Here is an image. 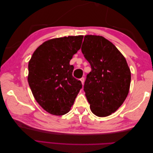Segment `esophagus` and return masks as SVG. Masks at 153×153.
<instances>
[{
  "label": "esophagus",
  "mask_w": 153,
  "mask_h": 153,
  "mask_svg": "<svg viewBox=\"0 0 153 153\" xmlns=\"http://www.w3.org/2000/svg\"><path fill=\"white\" fill-rule=\"evenodd\" d=\"M80 81H81V82H82V85H84V78H80Z\"/></svg>",
  "instance_id": "obj_1"
}]
</instances>
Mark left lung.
<instances>
[{"label":"left lung","instance_id":"1","mask_svg":"<svg viewBox=\"0 0 153 153\" xmlns=\"http://www.w3.org/2000/svg\"><path fill=\"white\" fill-rule=\"evenodd\" d=\"M81 49L92 69L84 87L91 110L96 116H108L129 93L130 69L124 55L103 36H85Z\"/></svg>","mask_w":153,"mask_h":153}]
</instances>
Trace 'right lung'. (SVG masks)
Wrapping results in <instances>:
<instances>
[{"instance_id": "1", "label": "right lung", "mask_w": 153, "mask_h": 153, "mask_svg": "<svg viewBox=\"0 0 153 153\" xmlns=\"http://www.w3.org/2000/svg\"><path fill=\"white\" fill-rule=\"evenodd\" d=\"M84 36L53 38L37 48L29 62L28 82L35 100L45 111L63 115L71 110L82 85L69 64Z\"/></svg>"}]
</instances>
